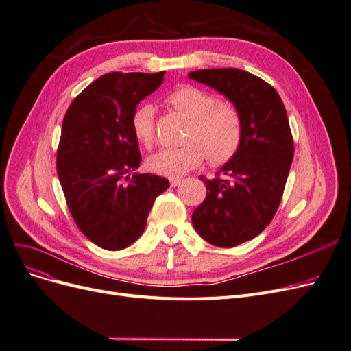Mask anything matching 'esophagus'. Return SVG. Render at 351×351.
<instances>
[{"label": "esophagus", "mask_w": 351, "mask_h": 351, "mask_svg": "<svg viewBox=\"0 0 351 351\" xmlns=\"http://www.w3.org/2000/svg\"><path fill=\"white\" fill-rule=\"evenodd\" d=\"M183 180L182 178H178V177H173V178H169V183H171V186L173 187H177L180 183H182Z\"/></svg>", "instance_id": "obj_1"}]
</instances>
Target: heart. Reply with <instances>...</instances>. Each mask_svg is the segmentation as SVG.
<instances>
[{"mask_svg":"<svg viewBox=\"0 0 351 351\" xmlns=\"http://www.w3.org/2000/svg\"><path fill=\"white\" fill-rule=\"evenodd\" d=\"M173 107L190 119L186 145L167 147L147 158L146 165L152 173L178 177L197 167L205 155L214 164H224L234 156L243 141V120L236 105L219 101L215 93L192 84L176 89L168 97ZM133 134L145 146L155 136V111L149 104H142L132 115Z\"/></svg>","mask_w":351,"mask_h":351,"instance_id":"1","label":"heart"}]
</instances>
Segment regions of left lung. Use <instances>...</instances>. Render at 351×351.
Instances as JSON below:
<instances>
[{"label":"left lung","mask_w":351,"mask_h":351,"mask_svg":"<svg viewBox=\"0 0 351 351\" xmlns=\"http://www.w3.org/2000/svg\"><path fill=\"white\" fill-rule=\"evenodd\" d=\"M189 77L217 89L241 114L239 151L215 178L199 177L208 192L192 215L202 239L234 247L261 234L280 206L294 155L289 119L277 90L249 71L208 69Z\"/></svg>","instance_id":"1"}]
</instances>
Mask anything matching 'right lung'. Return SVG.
<instances>
[{
    "instance_id": "obj_1",
    "label": "right lung",
    "mask_w": 351,
    "mask_h": 351,
    "mask_svg": "<svg viewBox=\"0 0 351 351\" xmlns=\"http://www.w3.org/2000/svg\"><path fill=\"white\" fill-rule=\"evenodd\" d=\"M164 71L108 73L83 89L62 120L57 173L70 214L97 246L121 250L142 236L155 199L169 182L139 168L132 130L137 104L155 92Z\"/></svg>"
}]
</instances>
